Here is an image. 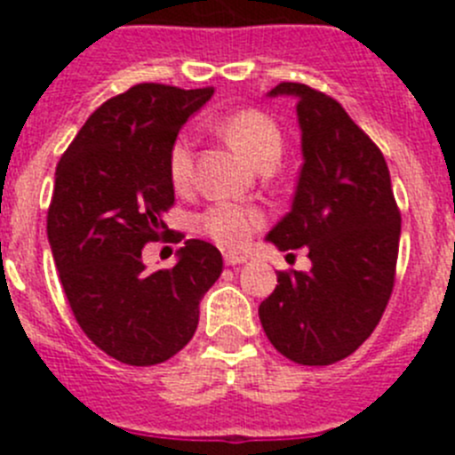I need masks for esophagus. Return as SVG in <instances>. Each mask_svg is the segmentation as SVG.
<instances>
[{"instance_id":"obj_1","label":"esophagus","mask_w":455,"mask_h":455,"mask_svg":"<svg viewBox=\"0 0 455 455\" xmlns=\"http://www.w3.org/2000/svg\"><path fill=\"white\" fill-rule=\"evenodd\" d=\"M225 264H228V267H236V264H243L248 259L246 255H241V252H232V251H228L225 252Z\"/></svg>"}]
</instances>
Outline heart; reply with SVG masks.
I'll return each instance as SVG.
<instances>
[{"instance_id": "b5f03b06", "label": "heart", "mask_w": 455, "mask_h": 455, "mask_svg": "<svg viewBox=\"0 0 455 455\" xmlns=\"http://www.w3.org/2000/svg\"><path fill=\"white\" fill-rule=\"evenodd\" d=\"M216 130L235 150L257 168L275 164L283 152L280 124L259 108H236L216 120ZM193 175V143L188 136H178L168 150V178L175 188H187ZM267 216L252 204L220 200L209 204L198 216V230L223 246H243L264 225Z\"/></svg>"}]
</instances>
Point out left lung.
<instances>
[{"label": "left lung", "mask_w": 455, "mask_h": 455, "mask_svg": "<svg viewBox=\"0 0 455 455\" xmlns=\"http://www.w3.org/2000/svg\"><path fill=\"white\" fill-rule=\"evenodd\" d=\"M296 95L303 166L291 212L268 232L280 251L307 248L309 271H277L259 321L291 363L335 364L373 332L389 303L399 257L401 212L380 148L339 102L307 84Z\"/></svg>", "instance_id": "left-lung-1"}]
</instances>
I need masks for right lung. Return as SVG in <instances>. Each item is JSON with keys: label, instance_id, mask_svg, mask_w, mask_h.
Segmentation results:
<instances>
[{"label": "right lung", "instance_id": "right-lung-1", "mask_svg": "<svg viewBox=\"0 0 455 455\" xmlns=\"http://www.w3.org/2000/svg\"><path fill=\"white\" fill-rule=\"evenodd\" d=\"M212 92L136 84L92 111L56 166L47 239L63 291L84 335L132 367L187 347L200 299L223 273L219 248L200 239L184 241L172 268L143 264L146 243L171 235L168 150Z\"/></svg>", "mask_w": 455, "mask_h": 455}]
</instances>
